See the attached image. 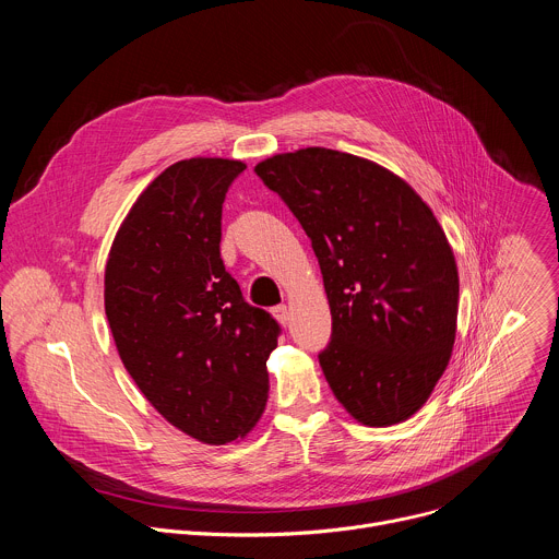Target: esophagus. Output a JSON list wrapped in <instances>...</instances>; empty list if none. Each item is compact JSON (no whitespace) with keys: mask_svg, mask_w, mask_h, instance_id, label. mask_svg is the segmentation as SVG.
<instances>
[{"mask_svg":"<svg viewBox=\"0 0 559 559\" xmlns=\"http://www.w3.org/2000/svg\"><path fill=\"white\" fill-rule=\"evenodd\" d=\"M272 313H274V318H276V321H278L281 325H287V323H289V309H287L285 305L274 307V309H272Z\"/></svg>","mask_w":559,"mask_h":559,"instance_id":"1","label":"esophagus"}]
</instances>
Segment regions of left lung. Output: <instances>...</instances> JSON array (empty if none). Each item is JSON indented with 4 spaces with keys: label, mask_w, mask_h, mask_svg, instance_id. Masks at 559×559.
<instances>
[{
    "label": "left lung",
    "mask_w": 559,
    "mask_h": 559,
    "mask_svg": "<svg viewBox=\"0 0 559 559\" xmlns=\"http://www.w3.org/2000/svg\"><path fill=\"white\" fill-rule=\"evenodd\" d=\"M254 173L309 236L332 341L318 354L338 403L367 427L412 418L455 343L457 267L416 190L386 168L330 147L274 154Z\"/></svg>",
    "instance_id": "1"
}]
</instances>
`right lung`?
<instances>
[{"label": "right lung", "instance_id": "obj_1", "mask_svg": "<svg viewBox=\"0 0 559 559\" xmlns=\"http://www.w3.org/2000/svg\"><path fill=\"white\" fill-rule=\"evenodd\" d=\"M234 158H186L123 218L106 263V316L123 367L170 425L227 444L259 423L270 391L274 318L243 300L221 261Z\"/></svg>", "mask_w": 559, "mask_h": 559}]
</instances>
